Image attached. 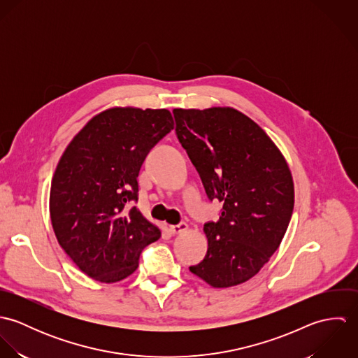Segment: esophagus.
Instances as JSON below:
<instances>
[{
  "instance_id": "esophagus-1",
  "label": "esophagus",
  "mask_w": 358,
  "mask_h": 358,
  "mask_svg": "<svg viewBox=\"0 0 358 358\" xmlns=\"http://www.w3.org/2000/svg\"><path fill=\"white\" fill-rule=\"evenodd\" d=\"M189 229V226L186 223H179V224H175V226H169V231L172 234H180L183 231H186Z\"/></svg>"
}]
</instances>
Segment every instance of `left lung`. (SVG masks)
Listing matches in <instances>:
<instances>
[{"label":"left lung","instance_id":"obj_1","mask_svg":"<svg viewBox=\"0 0 358 358\" xmlns=\"http://www.w3.org/2000/svg\"><path fill=\"white\" fill-rule=\"evenodd\" d=\"M176 134L200 173L208 199L223 203L204 224L208 251L190 271L213 288L240 285L280 247L294 203L285 157L270 136L233 107L173 108Z\"/></svg>","mask_w":358,"mask_h":358}]
</instances>
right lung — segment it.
<instances>
[{
    "mask_svg": "<svg viewBox=\"0 0 358 358\" xmlns=\"http://www.w3.org/2000/svg\"><path fill=\"white\" fill-rule=\"evenodd\" d=\"M173 129L166 108L110 107L94 115L62 154L50 193L59 245L88 277L118 282L161 230L129 203L154 145Z\"/></svg>",
    "mask_w": 358,
    "mask_h": 358,
    "instance_id": "1",
    "label": "right lung"
}]
</instances>
